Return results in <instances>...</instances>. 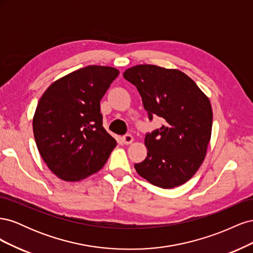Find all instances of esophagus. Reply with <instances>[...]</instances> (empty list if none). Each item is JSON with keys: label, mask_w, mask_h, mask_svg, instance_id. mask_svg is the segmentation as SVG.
<instances>
[{"label": "esophagus", "mask_w": 253, "mask_h": 253, "mask_svg": "<svg viewBox=\"0 0 253 253\" xmlns=\"http://www.w3.org/2000/svg\"><path fill=\"white\" fill-rule=\"evenodd\" d=\"M133 136L131 134H126L124 137H122V141H124L125 144H129L133 141Z\"/></svg>", "instance_id": "1"}]
</instances>
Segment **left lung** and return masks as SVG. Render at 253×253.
Returning a JSON list of instances; mask_svg holds the SVG:
<instances>
[{"label": "left lung", "mask_w": 253, "mask_h": 253, "mask_svg": "<svg viewBox=\"0 0 253 253\" xmlns=\"http://www.w3.org/2000/svg\"><path fill=\"white\" fill-rule=\"evenodd\" d=\"M124 78L136 86L149 120L158 116L165 125L145 134L148 155L135 164L141 177L163 189L188 181L203 164L210 141L212 109L208 97L178 70L140 64Z\"/></svg>", "instance_id": "obj_1"}]
</instances>
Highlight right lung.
Segmentation results:
<instances>
[{"label":"right lung","instance_id":"add662e5","mask_svg":"<svg viewBox=\"0 0 253 253\" xmlns=\"http://www.w3.org/2000/svg\"><path fill=\"white\" fill-rule=\"evenodd\" d=\"M118 70L88 65L45 90L33 120L38 150L59 178L77 181L98 172L116 147L102 126L100 100Z\"/></svg>","mask_w":253,"mask_h":253}]
</instances>
